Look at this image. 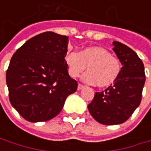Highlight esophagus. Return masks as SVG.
<instances>
[{"instance_id":"obj_1","label":"esophagus","mask_w":151,"mask_h":151,"mask_svg":"<svg viewBox=\"0 0 151 151\" xmlns=\"http://www.w3.org/2000/svg\"><path fill=\"white\" fill-rule=\"evenodd\" d=\"M82 88H84V86L81 85V84H78V90H81Z\"/></svg>"}]
</instances>
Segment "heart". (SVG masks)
Listing matches in <instances>:
<instances>
[{
	"mask_svg": "<svg viewBox=\"0 0 151 151\" xmlns=\"http://www.w3.org/2000/svg\"><path fill=\"white\" fill-rule=\"evenodd\" d=\"M65 62L68 73L78 78L87 67V73L82 79L89 84H96L99 87H108L114 84L122 72V63L113 57L109 50L100 46H90L65 55Z\"/></svg>",
	"mask_w": 151,
	"mask_h": 151,
	"instance_id": "b5f03b06",
	"label": "heart"
}]
</instances>
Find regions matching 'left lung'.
I'll return each mask as SVG.
<instances>
[{"label": "left lung", "mask_w": 151, "mask_h": 151, "mask_svg": "<svg viewBox=\"0 0 151 151\" xmlns=\"http://www.w3.org/2000/svg\"><path fill=\"white\" fill-rule=\"evenodd\" d=\"M114 51L122 67L116 81L105 91L95 93L88 105L91 115L104 125L126 122L140 105L145 83L144 65L136 52L127 45L113 42Z\"/></svg>", "instance_id": "left-lung-1"}]
</instances>
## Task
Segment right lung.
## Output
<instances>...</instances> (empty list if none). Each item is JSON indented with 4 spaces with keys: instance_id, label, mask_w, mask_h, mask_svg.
Instances as JSON below:
<instances>
[{
    "instance_id": "1",
    "label": "right lung",
    "mask_w": 151,
    "mask_h": 151,
    "mask_svg": "<svg viewBox=\"0 0 151 151\" xmlns=\"http://www.w3.org/2000/svg\"><path fill=\"white\" fill-rule=\"evenodd\" d=\"M68 37L47 31L22 45L11 58L6 82L11 105L26 121L46 122L62 110L78 83L65 58Z\"/></svg>"
}]
</instances>
